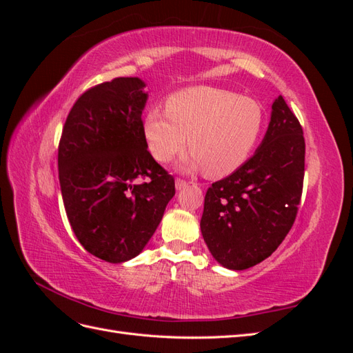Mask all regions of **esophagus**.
I'll use <instances>...</instances> for the list:
<instances>
[{"mask_svg":"<svg viewBox=\"0 0 353 353\" xmlns=\"http://www.w3.org/2000/svg\"><path fill=\"white\" fill-rule=\"evenodd\" d=\"M188 187V183H187V181H184V179H176L175 181V188L179 191V190H184V188H187Z\"/></svg>","mask_w":353,"mask_h":353,"instance_id":"1","label":"esophagus"}]
</instances>
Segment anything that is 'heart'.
I'll use <instances>...</instances> for the list:
<instances>
[{
  "label": "heart",
  "instance_id": "b5f03b06",
  "mask_svg": "<svg viewBox=\"0 0 353 353\" xmlns=\"http://www.w3.org/2000/svg\"><path fill=\"white\" fill-rule=\"evenodd\" d=\"M148 150L159 162H169L185 148L188 170L205 169L209 176H225L252 154L263 128L258 101L241 95L194 87L174 94L168 108L154 105L144 117Z\"/></svg>",
  "mask_w": 353,
  "mask_h": 353
}]
</instances>
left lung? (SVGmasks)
Masks as SVG:
<instances>
[{"mask_svg": "<svg viewBox=\"0 0 353 353\" xmlns=\"http://www.w3.org/2000/svg\"><path fill=\"white\" fill-rule=\"evenodd\" d=\"M303 175L302 126L279 95L258 150L206 193L200 230L215 261L243 271L271 256L296 219Z\"/></svg>", "mask_w": 353, "mask_h": 353, "instance_id": "1", "label": "left lung"}]
</instances>
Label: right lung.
Wrapping results in <instances>:
<instances>
[{"instance_id": "right-lung-1", "label": "right lung", "mask_w": 353, "mask_h": 353, "mask_svg": "<svg viewBox=\"0 0 353 353\" xmlns=\"http://www.w3.org/2000/svg\"><path fill=\"white\" fill-rule=\"evenodd\" d=\"M144 88L140 78H114L83 92L59 144L70 227L85 250L110 263L143 252L175 196L174 178L147 150Z\"/></svg>"}]
</instances>
